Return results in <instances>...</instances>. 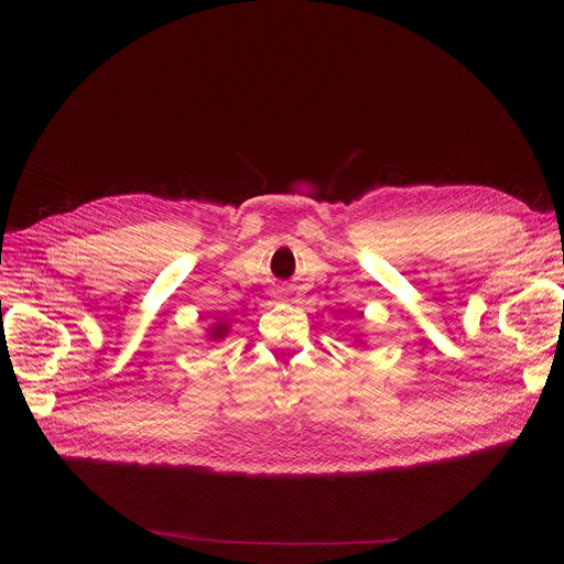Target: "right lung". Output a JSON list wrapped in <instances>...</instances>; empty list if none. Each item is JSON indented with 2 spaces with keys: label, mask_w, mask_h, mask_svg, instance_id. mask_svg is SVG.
Wrapping results in <instances>:
<instances>
[{
  "label": "right lung",
  "mask_w": 564,
  "mask_h": 564,
  "mask_svg": "<svg viewBox=\"0 0 564 564\" xmlns=\"http://www.w3.org/2000/svg\"><path fill=\"white\" fill-rule=\"evenodd\" d=\"M205 333H207V339H209V341H223V339L227 337V333H229V321L216 318L214 324H212Z\"/></svg>",
  "instance_id": "right-lung-1"
}]
</instances>
